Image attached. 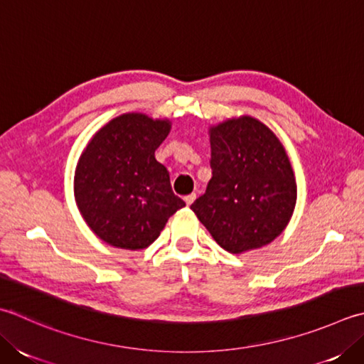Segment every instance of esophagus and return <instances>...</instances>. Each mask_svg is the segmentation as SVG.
<instances>
[{"label":"esophagus","instance_id":"esophagus-1","mask_svg":"<svg viewBox=\"0 0 364 364\" xmlns=\"http://www.w3.org/2000/svg\"><path fill=\"white\" fill-rule=\"evenodd\" d=\"M196 194H189V196H186V197H184V202H186V205L189 206V205H192V202H194L196 200Z\"/></svg>","mask_w":364,"mask_h":364}]
</instances>
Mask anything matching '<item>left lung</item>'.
<instances>
[{"label": "left lung", "mask_w": 364, "mask_h": 364, "mask_svg": "<svg viewBox=\"0 0 364 364\" xmlns=\"http://www.w3.org/2000/svg\"><path fill=\"white\" fill-rule=\"evenodd\" d=\"M213 176L191 205L216 243L243 254L272 243L296 205V180L286 148L257 118L210 126Z\"/></svg>", "instance_id": "8db88e82"}]
</instances>
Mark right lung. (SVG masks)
Instances as JSON below:
<instances>
[{
  "label": "right lung",
  "mask_w": 364,
  "mask_h": 364,
  "mask_svg": "<svg viewBox=\"0 0 364 364\" xmlns=\"http://www.w3.org/2000/svg\"><path fill=\"white\" fill-rule=\"evenodd\" d=\"M172 121L123 113L104 124L80 154L74 175L75 202L96 237L119 249H145L184 203L170 186L154 151Z\"/></svg>",
  "instance_id": "add662e5"
}]
</instances>
